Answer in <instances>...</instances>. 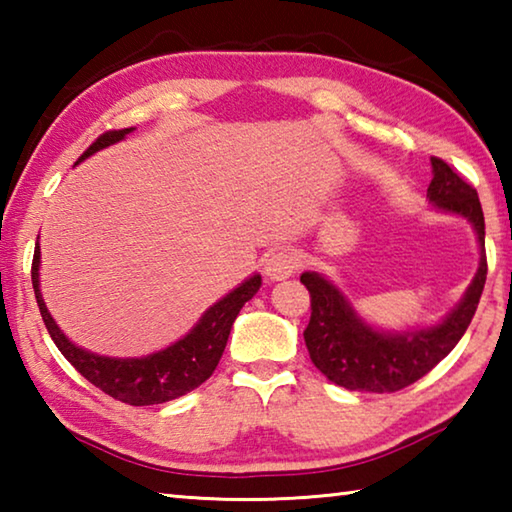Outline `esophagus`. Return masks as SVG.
I'll list each match as a JSON object with an SVG mask.
<instances>
[{
  "instance_id": "1",
  "label": "esophagus",
  "mask_w": 512,
  "mask_h": 512,
  "mask_svg": "<svg viewBox=\"0 0 512 512\" xmlns=\"http://www.w3.org/2000/svg\"><path fill=\"white\" fill-rule=\"evenodd\" d=\"M298 255L293 253L289 248H282V250H275V253L268 255V259L264 262V275L268 277L271 282H280V280H287L293 273H296L298 268Z\"/></svg>"
}]
</instances>
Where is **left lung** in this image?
Wrapping results in <instances>:
<instances>
[{
  "label": "left lung",
  "mask_w": 512,
  "mask_h": 512,
  "mask_svg": "<svg viewBox=\"0 0 512 512\" xmlns=\"http://www.w3.org/2000/svg\"><path fill=\"white\" fill-rule=\"evenodd\" d=\"M431 173L429 203L440 212L470 221L481 255L461 302L440 323L406 332L379 329L363 320L345 293L323 273L305 271L300 275L311 296V318L305 329L309 357L329 381L348 391L393 393L418 381L456 348L479 307L488 275L479 194L440 158H431Z\"/></svg>",
  "instance_id": "obj_1"
}]
</instances>
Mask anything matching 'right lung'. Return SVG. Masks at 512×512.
I'll use <instances>...</instances> for the list:
<instances>
[{"instance_id": "obj_1", "label": "right lung", "mask_w": 512, "mask_h": 512, "mask_svg": "<svg viewBox=\"0 0 512 512\" xmlns=\"http://www.w3.org/2000/svg\"><path fill=\"white\" fill-rule=\"evenodd\" d=\"M133 131L135 128L103 133L99 140L81 155L79 162L90 158V155L101 149H106L110 144L121 142ZM31 282L33 291H36L42 320H45L47 325V332L51 339H54L56 348L63 352V357L72 363L90 384L101 388L106 395L131 406H149L176 400V397L187 395L189 391L201 386L205 379H210L214 368L219 366V359L225 350V343H228L232 323H235V318L239 316L241 307H244L259 291V287H262V275H250L237 289H232L228 296L214 302L183 339L171 343L169 348L146 354V357L126 359L103 357V354H94L90 350L79 348V345L69 341L63 334V329L56 325V320L51 318L40 293V246H36V253H33Z\"/></svg>"}]
</instances>
